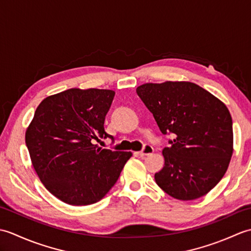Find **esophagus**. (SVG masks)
<instances>
[{
	"instance_id": "esophagus-1",
	"label": "esophagus",
	"mask_w": 251,
	"mask_h": 251,
	"mask_svg": "<svg viewBox=\"0 0 251 251\" xmlns=\"http://www.w3.org/2000/svg\"><path fill=\"white\" fill-rule=\"evenodd\" d=\"M154 152V149L152 146L150 145H146L143 146V149L139 152V155L140 156H148V155H151V154Z\"/></svg>"
}]
</instances>
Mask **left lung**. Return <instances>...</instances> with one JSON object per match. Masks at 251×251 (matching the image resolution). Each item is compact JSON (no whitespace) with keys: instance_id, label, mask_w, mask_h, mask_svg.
Returning <instances> with one entry per match:
<instances>
[{"instance_id":"8db88e82","label":"left lung","mask_w":251,"mask_h":251,"mask_svg":"<svg viewBox=\"0 0 251 251\" xmlns=\"http://www.w3.org/2000/svg\"><path fill=\"white\" fill-rule=\"evenodd\" d=\"M137 95L163 135H172L155 174L157 185L181 201L204 196L225 176L233 153V122L225 103L190 82L148 83Z\"/></svg>"}]
</instances>
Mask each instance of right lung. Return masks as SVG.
<instances>
[{
    "instance_id": "add662e5",
    "label": "right lung",
    "mask_w": 251,
    "mask_h": 251,
    "mask_svg": "<svg viewBox=\"0 0 251 251\" xmlns=\"http://www.w3.org/2000/svg\"><path fill=\"white\" fill-rule=\"evenodd\" d=\"M115 93L71 88L45 98L25 131L35 172L52 195L69 205L100 201L119 179L130 152L112 151L95 140L114 137L104 120Z\"/></svg>"
}]
</instances>
